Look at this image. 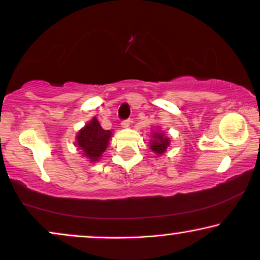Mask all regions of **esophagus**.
<instances>
[{"label": "esophagus", "mask_w": 260, "mask_h": 260, "mask_svg": "<svg viewBox=\"0 0 260 260\" xmlns=\"http://www.w3.org/2000/svg\"><path fill=\"white\" fill-rule=\"evenodd\" d=\"M131 123H132V121H131V120H124V121L121 122V127L122 128H128V127H129Z\"/></svg>", "instance_id": "esophagus-1"}]
</instances>
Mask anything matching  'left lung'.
Returning <instances> with one entry per match:
<instances>
[{
    "instance_id": "obj_1",
    "label": "left lung",
    "mask_w": 260,
    "mask_h": 260,
    "mask_svg": "<svg viewBox=\"0 0 260 260\" xmlns=\"http://www.w3.org/2000/svg\"><path fill=\"white\" fill-rule=\"evenodd\" d=\"M152 139L150 140V149L155 152L156 155H164L171 144V139L165 136L164 132L157 131L151 134Z\"/></svg>"
}]
</instances>
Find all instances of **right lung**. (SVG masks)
<instances>
[{"label":"right lung","instance_id":"add662e5","mask_svg":"<svg viewBox=\"0 0 260 260\" xmlns=\"http://www.w3.org/2000/svg\"><path fill=\"white\" fill-rule=\"evenodd\" d=\"M111 136V131L103 129L96 117H93L79 131L75 143L89 162H96L100 160L103 152L108 148Z\"/></svg>","mask_w":260,"mask_h":260}]
</instances>
